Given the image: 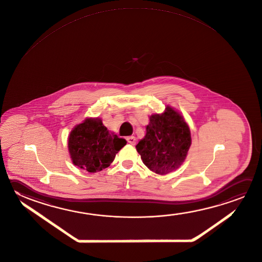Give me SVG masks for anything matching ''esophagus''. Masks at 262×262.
Segmentation results:
<instances>
[{
	"label": "esophagus",
	"mask_w": 262,
	"mask_h": 262,
	"mask_svg": "<svg viewBox=\"0 0 262 262\" xmlns=\"http://www.w3.org/2000/svg\"><path fill=\"white\" fill-rule=\"evenodd\" d=\"M126 140H127V142L129 144H131V145H135L136 144V137H134V136H130V137H127L126 138Z\"/></svg>",
	"instance_id": "esophagus-1"
}]
</instances>
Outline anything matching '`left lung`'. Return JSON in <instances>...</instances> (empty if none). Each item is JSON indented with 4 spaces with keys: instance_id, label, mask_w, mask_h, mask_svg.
Listing matches in <instances>:
<instances>
[{
    "instance_id": "obj_1",
    "label": "left lung",
    "mask_w": 262,
    "mask_h": 262,
    "mask_svg": "<svg viewBox=\"0 0 262 262\" xmlns=\"http://www.w3.org/2000/svg\"><path fill=\"white\" fill-rule=\"evenodd\" d=\"M190 146L188 124L181 114L167 106L162 114L150 115L146 136L136 148L143 163L162 176L181 166Z\"/></svg>"
}]
</instances>
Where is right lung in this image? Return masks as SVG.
I'll return each mask as SVG.
<instances>
[{
    "label": "right lung",
    "instance_id": "right-lung-1",
    "mask_svg": "<svg viewBox=\"0 0 262 262\" xmlns=\"http://www.w3.org/2000/svg\"><path fill=\"white\" fill-rule=\"evenodd\" d=\"M125 144V139L110 133L100 118H86L72 130L68 150L76 166L97 172L109 167Z\"/></svg>",
    "mask_w": 262,
    "mask_h": 262
}]
</instances>
